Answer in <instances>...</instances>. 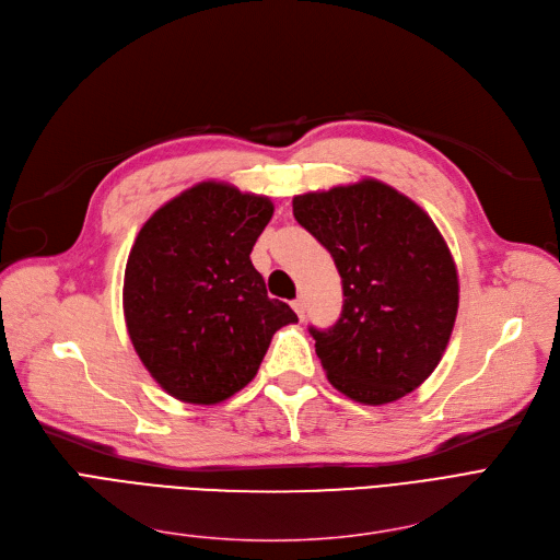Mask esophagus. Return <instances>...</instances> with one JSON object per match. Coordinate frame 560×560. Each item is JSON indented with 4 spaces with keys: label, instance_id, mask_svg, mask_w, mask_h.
<instances>
[{
    "label": "esophagus",
    "instance_id": "1",
    "mask_svg": "<svg viewBox=\"0 0 560 560\" xmlns=\"http://www.w3.org/2000/svg\"><path fill=\"white\" fill-rule=\"evenodd\" d=\"M291 307H294V312L299 314V318L303 322V318H305V301H303V299H296L294 303H291Z\"/></svg>",
    "mask_w": 560,
    "mask_h": 560
}]
</instances>
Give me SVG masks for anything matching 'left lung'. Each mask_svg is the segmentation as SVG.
<instances>
[{
    "mask_svg": "<svg viewBox=\"0 0 560 560\" xmlns=\"http://www.w3.org/2000/svg\"><path fill=\"white\" fill-rule=\"evenodd\" d=\"M296 221L335 259L343 305L310 326L335 389L383 406L433 374L458 314V271L444 236L408 196L378 179L294 198Z\"/></svg>",
    "mask_w": 560,
    "mask_h": 560,
    "instance_id": "8db88e82",
    "label": "left lung"
}]
</instances>
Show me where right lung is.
<instances>
[{
  "label": "right lung",
  "mask_w": 560,
  "mask_h": 560,
  "mask_svg": "<svg viewBox=\"0 0 560 560\" xmlns=\"http://www.w3.org/2000/svg\"><path fill=\"white\" fill-rule=\"evenodd\" d=\"M273 202L200 182L159 207L129 250L122 310L150 376L184 404L214 406L257 374L299 316L269 299L250 261Z\"/></svg>",
  "instance_id": "add662e5"
}]
</instances>
